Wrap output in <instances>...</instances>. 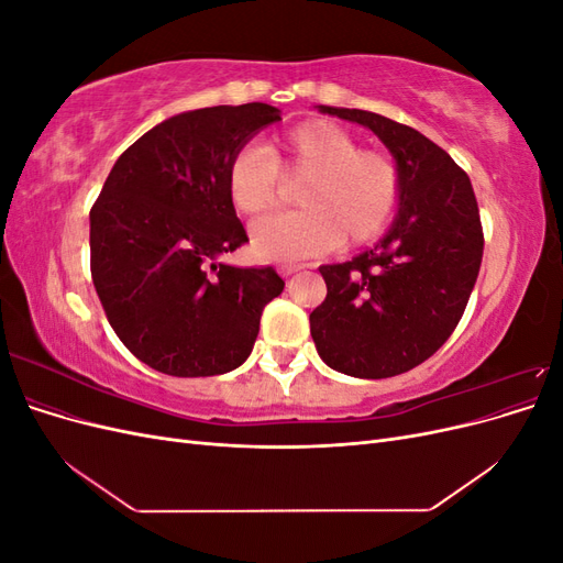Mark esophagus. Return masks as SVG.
<instances>
[{
    "label": "esophagus",
    "mask_w": 563,
    "mask_h": 563,
    "mask_svg": "<svg viewBox=\"0 0 563 563\" xmlns=\"http://www.w3.org/2000/svg\"><path fill=\"white\" fill-rule=\"evenodd\" d=\"M300 269H305V265H282L279 267V275L282 277H291V275H296V272H300Z\"/></svg>",
    "instance_id": "obj_1"
}]
</instances>
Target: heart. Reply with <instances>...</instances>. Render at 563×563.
Wrapping results in <instances>:
<instances>
[{
	"label": "heart",
	"mask_w": 563,
	"mask_h": 563,
	"mask_svg": "<svg viewBox=\"0 0 563 563\" xmlns=\"http://www.w3.org/2000/svg\"><path fill=\"white\" fill-rule=\"evenodd\" d=\"M302 211L263 220L251 249L263 261H302L340 242L368 244L389 225L399 203V172L383 152L360 150L345 129L310 119L272 139L265 150L244 147L228 164L232 209L258 220L279 201V180L299 183Z\"/></svg>",
	"instance_id": "1"
}]
</instances>
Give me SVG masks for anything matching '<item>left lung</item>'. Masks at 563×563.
I'll return each instance as SVG.
<instances>
[{
    "label": "left lung",
    "instance_id": "obj_1",
    "mask_svg": "<svg viewBox=\"0 0 563 563\" xmlns=\"http://www.w3.org/2000/svg\"><path fill=\"white\" fill-rule=\"evenodd\" d=\"M317 110L376 133L401 190L376 246L319 267L327 300L310 314L314 347L345 376H399L430 360L465 312L484 253L479 207L467 174L420 131L366 110Z\"/></svg>",
    "mask_w": 563,
    "mask_h": 563
}]
</instances>
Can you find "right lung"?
Here are the masks:
<instances>
[{
  "label": "right lung",
  "mask_w": 563,
  "mask_h": 563,
  "mask_svg": "<svg viewBox=\"0 0 563 563\" xmlns=\"http://www.w3.org/2000/svg\"><path fill=\"white\" fill-rule=\"evenodd\" d=\"M279 119L265 103L180 112L114 162L89 216L91 277L110 327L150 368L203 378L249 360L284 279L220 261L249 242L225 174Z\"/></svg>",
  "instance_id": "obj_1"
}]
</instances>
